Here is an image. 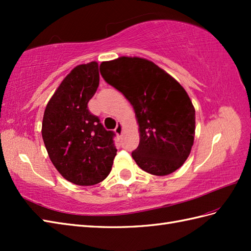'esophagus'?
I'll list each match as a JSON object with an SVG mask.
<instances>
[{
	"mask_svg": "<svg viewBox=\"0 0 251 251\" xmlns=\"http://www.w3.org/2000/svg\"><path fill=\"white\" fill-rule=\"evenodd\" d=\"M114 130H115V134L117 136H121L122 135V132H123V124H122L121 122H117V125H116Z\"/></svg>",
	"mask_w": 251,
	"mask_h": 251,
	"instance_id": "obj_1",
	"label": "esophagus"
}]
</instances>
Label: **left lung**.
Returning a JSON list of instances; mask_svg holds the SVG:
<instances>
[{"instance_id":"obj_1","label":"left lung","mask_w":251,"mask_h":251,"mask_svg":"<svg viewBox=\"0 0 251 251\" xmlns=\"http://www.w3.org/2000/svg\"><path fill=\"white\" fill-rule=\"evenodd\" d=\"M100 73L135 110L140 141L131 156L138 166L154 176L182 166L195 135V109L184 88L155 63L139 57L103 61Z\"/></svg>"}]
</instances>
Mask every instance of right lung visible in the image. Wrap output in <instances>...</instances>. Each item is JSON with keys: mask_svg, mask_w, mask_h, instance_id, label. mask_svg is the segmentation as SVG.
<instances>
[{"mask_svg": "<svg viewBox=\"0 0 251 251\" xmlns=\"http://www.w3.org/2000/svg\"><path fill=\"white\" fill-rule=\"evenodd\" d=\"M99 86L98 63L79 65L68 74L49 101L42 137L51 163L63 178L77 185H94L111 172L116 148L88 101Z\"/></svg>", "mask_w": 251, "mask_h": 251, "instance_id": "obj_1", "label": "right lung"}]
</instances>
